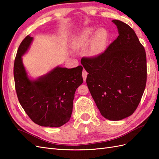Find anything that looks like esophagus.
<instances>
[{
  "label": "esophagus",
  "mask_w": 159,
  "mask_h": 159,
  "mask_svg": "<svg viewBox=\"0 0 159 159\" xmlns=\"http://www.w3.org/2000/svg\"><path fill=\"white\" fill-rule=\"evenodd\" d=\"M88 72L86 71L85 70H83L82 71V77H83V79L84 80V81H86V78H87V76H88Z\"/></svg>",
  "instance_id": "obj_1"
}]
</instances>
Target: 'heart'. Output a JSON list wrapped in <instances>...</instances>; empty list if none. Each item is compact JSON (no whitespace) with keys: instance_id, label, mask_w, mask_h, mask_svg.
Listing matches in <instances>:
<instances>
[{"instance_id":"b5f03b06","label":"heart","mask_w":159,"mask_h":159,"mask_svg":"<svg viewBox=\"0 0 159 159\" xmlns=\"http://www.w3.org/2000/svg\"><path fill=\"white\" fill-rule=\"evenodd\" d=\"M93 28H87L75 38L74 43L76 46H83L88 44L91 42L89 48V54L97 56L102 54L106 48L108 42V34L104 28H99L93 35Z\"/></svg>"}]
</instances>
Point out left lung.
Returning a JSON list of instances; mask_svg holds the SVG:
<instances>
[{
  "instance_id": "left-lung-1",
  "label": "left lung",
  "mask_w": 159,
  "mask_h": 159,
  "mask_svg": "<svg viewBox=\"0 0 159 159\" xmlns=\"http://www.w3.org/2000/svg\"><path fill=\"white\" fill-rule=\"evenodd\" d=\"M119 36L103 53L83 57L81 63L88 72L86 83L102 116L119 121L136 110L147 82L145 48L135 32L118 20Z\"/></svg>"
}]
</instances>
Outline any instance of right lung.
<instances>
[{"mask_svg":"<svg viewBox=\"0 0 159 159\" xmlns=\"http://www.w3.org/2000/svg\"><path fill=\"white\" fill-rule=\"evenodd\" d=\"M33 38L28 35L18 47L14 64L17 97L32 121L38 125L59 127L69 121L76 89L83 83V67L68 69L57 66L48 73L31 80L22 56L29 49Z\"/></svg>","mask_w":159,"mask_h":159,"instance_id":"add662e5","label":"right lung"}]
</instances>
